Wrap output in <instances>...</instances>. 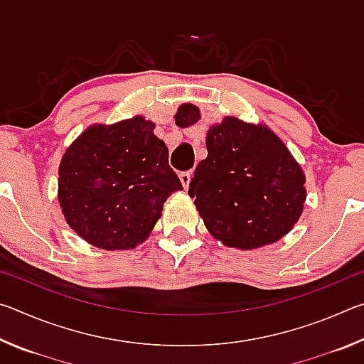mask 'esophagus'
<instances>
[{
    "instance_id": "esophagus-1",
    "label": "esophagus",
    "mask_w": 364,
    "mask_h": 364,
    "mask_svg": "<svg viewBox=\"0 0 364 364\" xmlns=\"http://www.w3.org/2000/svg\"><path fill=\"white\" fill-rule=\"evenodd\" d=\"M191 176H193V171H181V173H180V180H181V184H183L184 189L189 188Z\"/></svg>"
}]
</instances>
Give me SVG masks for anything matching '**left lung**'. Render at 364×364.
<instances>
[{
  "mask_svg": "<svg viewBox=\"0 0 364 364\" xmlns=\"http://www.w3.org/2000/svg\"><path fill=\"white\" fill-rule=\"evenodd\" d=\"M200 114L183 104L178 127L194 125ZM189 184L197 212L212 236L228 247L257 249L279 241L297 223L306 199L305 173L286 144L267 125L225 117L205 138Z\"/></svg>",
  "mask_w": 364,
  "mask_h": 364,
  "instance_id": "1",
  "label": "left lung"
}]
</instances>
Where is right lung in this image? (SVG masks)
Returning <instances> with one entry per match:
<instances>
[{"mask_svg":"<svg viewBox=\"0 0 364 364\" xmlns=\"http://www.w3.org/2000/svg\"><path fill=\"white\" fill-rule=\"evenodd\" d=\"M175 191L183 186L168 165V147L154 134V123L139 115L86 128L59 165L58 199L65 221L86 242L106 250L144 242Z\"/></svg>","mask_w":364,"mask_h":364,"instance_id":"add662e5","label":"right lung"}]
</instances>
